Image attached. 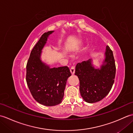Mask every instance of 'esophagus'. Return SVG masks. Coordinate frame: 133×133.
Here are the masks:
<instances>
[{
  "label": "esophagus",
  "instance_id": "esophagus-1",
  "mask_svg": "<svg viewBox=\"0 0 133 133\" xmlns=\"http://www.w3.org/2000/svg\"><path fill=\"white\" fill-rule=\"evenodd\" d=\"M70 71H71L72 74H74V73H75V66H73L71 67V69H70Z\"/></svg>",
  "mask_w": 133,
  "mask_h": 133
}]
</instances>
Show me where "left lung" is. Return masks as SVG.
Returning <instances> with one entry per match:
<instances>
[{
    "mask_svg": "<svg viewBox=\"0 0 133 133\" xmlns=\"http://www.w3.org/2000/svg\"><path fill=\"white\" fill-rule=\"evenodd\" d=\"M104 55L100 69H95L91 59L76 66L75 75L79 80L81 95L86 102L101 101L109 94L114 84L116 67L113 53L109 46H106Z\"/></svg>",
    "mask_w": 133,
    "mask_h": 133,
    "instance_id": "obj_1",
    "label": "left lung"
}]
</instances>
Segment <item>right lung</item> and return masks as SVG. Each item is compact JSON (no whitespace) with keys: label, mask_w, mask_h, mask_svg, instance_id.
Returning a JSON list of instances; mask_svg holds the SVG:
<instances>
[{"label":"right lung","mask_w":133,"mask_h":133,"mask_svg":"<svg viewBox=\"0 0 133 133\" xmlns=\"http://www.w3.org/2000/svg\"><path fill=\"white\" fill-rule=\"evenodd\" d=\"M54 31L44 33L31 52L26 66V82L33 98L43 105L62 102L67 79L71 75L67 66L50 68L41 59L42 50Z\"/></svg>","instance_id":"1"}]
</instances>
